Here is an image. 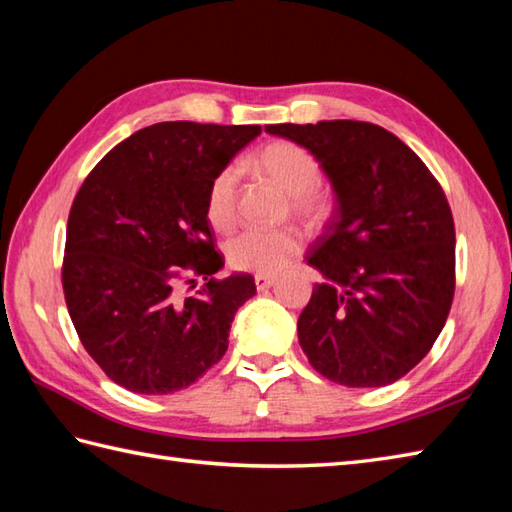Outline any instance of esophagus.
Listing matches in <instances>:
<instances>
[{"mask_svg": "<svg viewBox=\"0 0 512 512\" xmlns=\"http://www.w3.org/2000/svg\"><path fill=\"white\" fill-rule=\"evenodd\" d=\"M275 281H277V277L257 275V277H255V286H257V290H268V288L275 286Z\"/></svg>", "mask_w": 512, "mask_h": 512, "instance_id": "1", "label": "esophagus"}]
</instances>
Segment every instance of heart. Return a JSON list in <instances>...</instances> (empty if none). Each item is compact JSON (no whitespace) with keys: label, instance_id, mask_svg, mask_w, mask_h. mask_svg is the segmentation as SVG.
<instances>
[{"label":"heart","instance_id":"1","mask_svg":"<svg viewBox=\"0 0 512 512\" xmlns=\"http://www.w3.org/2000/svg\"><path fill=\"white\" fill-rule=\"evenodd\" d=\"M257 169L290 198V213L308 226L325 217V200L314 191L321 169L308 151L292 143H273L259 151ZM206 217L215 231H231L237 220V169L226 167L213 178L206 195ZM301 250V235L292 228L262 233L246 231L226 244L228 266L244 273L275 275Z\"/></svg>","mask_w":512,"mask_h":512}]
</instances>
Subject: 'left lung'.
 Wrapping results in <instances>:
<instances>
[{
    "label": "left lung",
    "mask_w": 512,
    "mask_h": 512,
    "mask_svg": "<svg viewBox=\"0 0 512 512\" xmlns=\"http://www.w3.org/2000/svg\"><path fill=\"white\" fill-rule=\"evenodd\" d=\"M308 149L336 211L312 246L314 284L297 321L310 365L345 387H383L440 336L455 290V226L427 165L387 129L361 121L266 125Z\"/></svg>",
    "instance_id": "1"
}]
</instances>
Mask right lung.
<instances>
[{"instance_id": "1", "label": "right lung", "mask_w": 512, "mask_h": 512, "mask_svg": "<svg viewBox=\"0 0 512 512\" xmlns=\"http://www.w3.org/2000/svg\"><path fill=\"white\" fill-rule=\"evenodd\" d=\"M259 134V125H149L118 143L76 193L65 303L83 347L116 385L173 394L224 356L235 312L257 290L250 275L215 279L224 259L206 195ZM184 272L192 275L189 296L179 288Z\"/></svg>"}]
</instances>
